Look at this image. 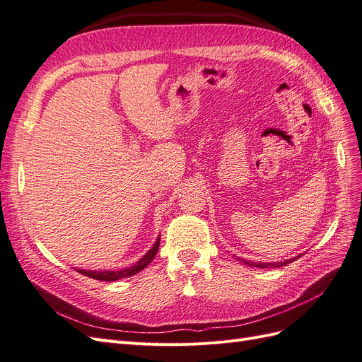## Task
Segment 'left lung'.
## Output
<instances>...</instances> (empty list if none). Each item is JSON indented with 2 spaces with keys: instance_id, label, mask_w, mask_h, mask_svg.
Here are the masks:
<instances>
[{
  "instance_id": "8db88e82",
  "label": "left lung",
  "mask_w": 362,
  "mask_h": 362,
  "mask_svg": "<svg viewBox=\"0 0 362 362\" xmlns=\"http://www.w3.org/2000/svg\"><path fill=\"white\" fill-rule=\"evenodd\" d=\"M296 258L298 257H293V258H291V260H284V262H274V263H252V262H249V260H243V258H238L240 262H242L243 264H247V266H254V267H263V269H266V267H281V266H286V264H289L291 262H293V260H296Z\"/></svg>"
}]
</instances>
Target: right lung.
Instances as JSON below:
<instances>
[{
    "label": "right lung",
    "instance_id": "obj_1",
    "mask_svg": "<svg viewBox=\"0 0 362 362\" xmlns=\"http://www.w3.org/2000/svg\"><path fill=\"white\" fill-rule=\"evenodd\" d=\"M159 245H160V235L156 238V242L153 245V247L148 251L141 260L136 262V264L133 266H128V267H124V269L120 271H87V269H78L79 274L86 275V276H90V278H95V280H100V281H116V280H120V278H127V276H132L137 272H141L142 269H145V267L150 264L153 262V258L156 257L157 254V249H159Z\"/></svg>",
    "mask_w": 362,
    "mask_h": 362
}]
</instances>
